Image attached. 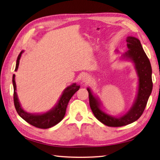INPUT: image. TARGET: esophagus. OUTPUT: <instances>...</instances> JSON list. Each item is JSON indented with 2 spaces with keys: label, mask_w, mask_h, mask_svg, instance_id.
Here are the masks:
<instances>
[{
  "label": "esophagus",
  "mask_w": 160,
  "mask_h": 160,
  "mask_svg": "<svg viewBox=\"0 0 160 160\" xmlns=\"http://www.w3.org/2000/svg\"><path fill=\"white\" fill-rule=\"evenodd\" d=\"M91 81V78L89 74H84L82 77V81L85 83H90Z\"/></svg>",
  "instance_id": "1"
}]
</instances>
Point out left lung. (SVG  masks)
Returning <instances> with one entry per match:
<instances>
[{"label":"left lung","instance_id":"1","mask_svg":"<svg viewBox=\"0 0 160 160\" xmlns=\"http://www.w3.org/2000/svg\"><path fill=\"white\" fill-rule=\"evenodd\" d=\"M126 41L128 51L122 55V59L133 63L138 77V92L132 107L121 116L109 115L102 110L99 98L95 97L89 88H87L92 112L99 121L108 127H122L136 121L142 114L152 89L151 63L143 50L140 41L132 36L127 37Z\"/></svg>","mask_w":160,"mask_h":160}]
</instances>
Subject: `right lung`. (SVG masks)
<instances>
[{"label":"right lung","instance_id":"add662e5","mask_svg":"<svg viewBox=\"0 0 160 160\" xmlns=\"http://www.w3.org/2000/svg\"><path fill=\"white\" fill-rule=\"evenodd\" d=\"M24 51H22L16 60V71L18 68L20 59L21 58ZM12 83L13 86V101L15 108L18 115L25 120L26 122L29 123L30 125L40 129H48L56 125L65 116L66 110L68 102L72 98L75 92L79 90L80 86H78L77 83H73L67 87L63 90V93L59 98L58 103L55 105L49 111L43 113H28L22 108L16 93V84L15 81V74L13 75Z\"/></svg>","mask_w":160,"mask_h":160}]
</instances>
